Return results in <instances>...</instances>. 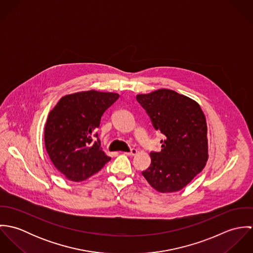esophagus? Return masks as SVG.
Listing matches in <instances>:
<instances>
[{
    "label": "esophagus",
    "instance_id": "34e87169",
    "mask_svg": "<svg viewBox=\"0 0 253 253\" xmlns=\"http://www.w3.org/2000/svg\"><path fill=\"white\" fill-rule=\"evenodd\" d=\"M125 154L127 155V156H134V155L137 154V150L134 149V148H132L129 152H125Z\"/></svg>",
    "mask_w": 253,
    "mask_h": 253
}]
</instances>
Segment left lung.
<instances>
[{
  "instance_id": "left-lung-1",
  "label": "left lung",
  "mask_w": 253,
  "mask_h": 253,
  "mask_svg": "<svg viewBox=\"0 0 253 253\" xmlns=\"http://www.w3.org/2000/svg\"><path fill=\"white\" fill-rule=\"evenodd\" d=\"M153 126L161 131L162 151L151 152V165L142 172L158 192H177L199 174L209 159L208 126L201 106L174 90L162 88L138 94Z\"/></svg>"
}]
</instances>
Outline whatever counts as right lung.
I'll return each mask as SVG.
<instances>
[{
	"mask_svg": "<svg viewBox=\"0 0 253 253\" xmlns=\"http://www.w3.org/2000/svg\"><path fill=\"white\" fill-rule=\"evenodd\" d=\"M118 98L114 92L81 91L61 97L49 112L44 146L55 169L68 180H85L111 160L96 130L102 115Z\"/></svg>",
	"mask_w": 253,
	"mask_h": 253,
	"instance_id": "add662e5",
	"label": "right lung"
}]
</instances>
